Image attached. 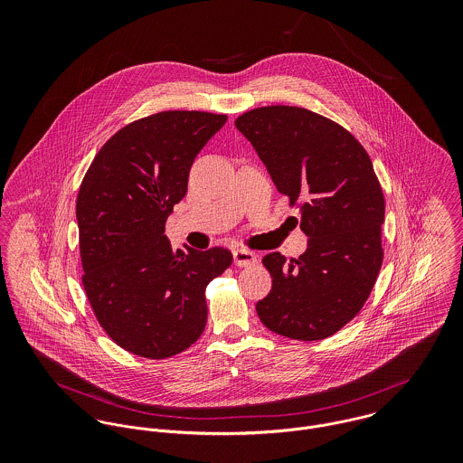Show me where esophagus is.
I'll return each mask as SVG.
<instances>
[{
  "label": "esophagus",
  "mask_w": 463,
  "mask_h": 463,
  "mask_svg": "<svg viewBox=\"0 0 463 463\" xmlns=\"http://www.w3.org/2000/svg\"><path fill=\"white\" fill-rule=\"evenodd\" d=\"M233 262L241 267H248V265L257 262V255L250 250L239 248V250H233Z\"/></svg>",
  "instance_id": "obj_1"
}]
</instances>
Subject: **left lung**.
I'll return each instance as SVG.
<instances>
[{
  "label": "left lung",
  "mask_w": 463,
  "mask_h": 463,
  "mask_svg": "<svg viewBox=\"0 0 463 463\" xmlns=\"http://www.w3.org/2000/svg\"><path fill=\"white\" fill-rule=\"evenodd\" d=\"M235 127L278 193L290 206L299 203V228L308 237L299 259L265 255L272 288L257 314L278 335L326 338L362 310L383 262L385 199L373 162L345 128L301 107H260Z\"/></svg>",
  "instance_id": "left-lung-1"
}]
</instances>
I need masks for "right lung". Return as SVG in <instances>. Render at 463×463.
Masks as SVG:
<instances>
[{"label":"right lung","instance_id":"1","mask_svg":"<svg viewBox=\"0 0 463 463\" xmlns=\"http://www.w3.org/2000/svg\"><path fill=\"white\" fill-rule=\"evenodd\" d=\"M226 121L198 110L133 121L80 185L81 283L101 328L133 354L162 360L191 347L206 325L204 288L233 262L224 248L173 250L164 235L194 158Z\"/></svg>","mask_w":463,"mask_h":463}]
</instances>
